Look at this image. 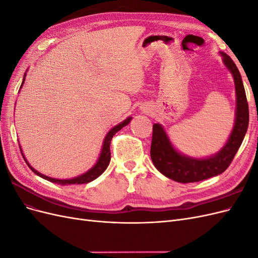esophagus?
Masks as SVG:
<instances>
[{
  "instance_id": "1",
  "label": "esophagus",
  "mask_w": 258,
  "mask_h": 258,
  "mask_svg": "<svg viewBox=\"0 0 258 258\" xmlns=\"http://www.w3.org/2000/svg\"><path fill=\"white\" fill-rule=\"evenodd\" d=\"M148 111H150V110H148V108H143V112H148Z\"/></svg>"
}]
</instances>
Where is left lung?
I'll return each instance as SVG.
<instances>
[{
    "mask_svg": "<svg viewBox=\"0 0 258 258\" xmlns=\"http://www.w3.org/2000/svg\"><path fill=\"white\" fill-rule=\"evenodd\" d=\"M225 67L229 70L236 88V118L228 141L220 152L207 158H194L177 152L160 123L153 124L151 158L160 173L178 183H192L216 176L229 167L243 141L248 127V105L241 74L235 62L221 52Z\"/></svg>",
    "mask_w": 258,
    "mask_h": 258,
    "instance_id": "obj_1",
    "label": "left lung"
}]
</instances>
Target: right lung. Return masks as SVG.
Wrapping results in <instances>:
<instances>
[{
    "label": "right lung",
    "mask_w": 258,
    "mask_h": 258,
    "mask_svg": "<svg viewBox=\"0 0 258 258\" xmlns=\"http://www.w3.org/2000/svg\"><path fill=\"white\" fill-rule=\"evenodd\" d=\"M25 80H26V74L23 75V81H22V84L20 86V88L22 87L23 83H25ZM132 117H128L127 119H124L123 121H121L120 123L117 124V126H115L114 128H112L110 131L107 132L106 137L104 138V141H103V145H102V150H101V154L99 156L98 158V161L96 162V165L93 166L90 170H88L87 172H85L84 174H81L80 176H76V177H73V178H68V179H59V178H53V177H49L47 175H44L42 173L38 172V171H36L34 168L31 167L29 165V162L27 161L26 157L23 156V153H22V150L20 147V151H21V154H22V157L23 159H25V161L27 162L28 167L33 171V172L41 176L42 178L44 179H47V181L49 182H52V183H57V184H60V185H70V184H87L91 181H93V179H96L97 177H99L101 174H102L104 171L106 170L108 163H110V160H111V151H110V145H111V141H112V138L115 136V134L117 131H119L120 129H122L124 126H127V124L131 121Z\"/></svg>",
    "instance_id": "obj_1"
}]
</instances>
